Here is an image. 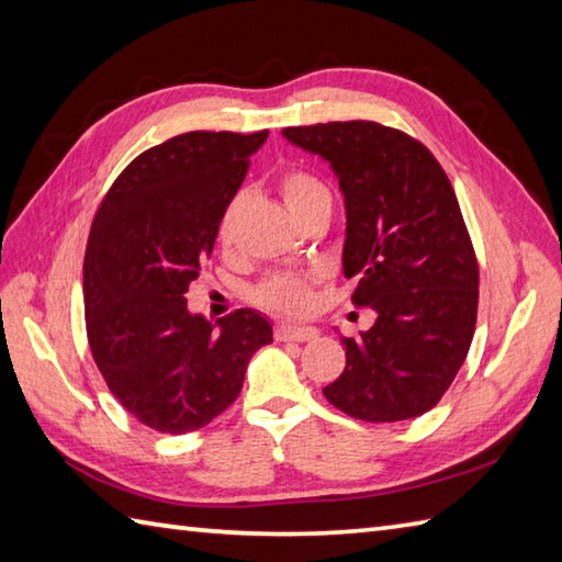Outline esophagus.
<instances>
[{"label": "esophagus", "instance_id": "obj_1", "mask_svg": "<svg viewBox=\"0 0 562 562\" xmlns=\"http://www.w3.org/2000/svg\"><path fill=\"white\" fill-rule=\"evenodd\" d=\"M274 336L282 342H306L318 338V328L314 326H280L274 330Z\"/></svg>", "mask_w": 562, "mask_h": 562}]
</instances>
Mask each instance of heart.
I'll use <instances>...</instances> for the list:
<instances>
[{
	"instance_id": "b5f03b06",
	"label": "heart",
	"mask_w": 562,
	"mask_h": 562,
	"mask_svg": "<svg viewBox=\"0 0 562 562\" xmlns=\"http://www.w3.org/2000/svg\"><path fill=\"white\" fill-rule=\"evenodd\" d=\"M280 190L284 198V205L290 207L292 214L302 212L306 207H314L318 202H330L328 188L318 181L316 176L306 171H290L282 176ZM236 202H232L226 212L222 214L220 222V238L226 241L232 232V220H234ZM312 300V292H308V280L296 278V274H274V278L266 280L256 290V302L272 312L280 314H302Z\"/></svg>"
}]
</instances>
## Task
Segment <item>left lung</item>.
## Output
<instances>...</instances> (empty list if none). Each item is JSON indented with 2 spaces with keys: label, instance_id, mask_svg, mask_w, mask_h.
<instances>
[{
  "label": "left lung",
  "instance_id": "1",
  "mask_svg": "<svg viewBox=\"0 0 562 562\" xmlns=\"http://www.w3.org/2000/svg\"><path fill=\"white\" fill-rule=\"evenodd\" d=\"M290 145L324 159L345 198L342 272L352 302L376 314L345 345L326 398L357 420L398 423L435 408L469 355L479 262L447 173L393 127L350 121L284 127Z\"/></svg>",
  "mask_w": 562,
  "mask_h": 562
}]
</instances>
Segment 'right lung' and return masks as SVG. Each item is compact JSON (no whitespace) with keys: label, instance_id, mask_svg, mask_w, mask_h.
Instances as JSON below:
<instances>
[{"label":"right lung","instance_id":"obj_1","mask_svg":"<svg viewBox=\"0 0 562 562\" xmlns=\"http://www.w3.org/2000/svg\"><path fill=\"white\" fill-rule=\"evenodd\" d=\"M268 130L186 133L117 176L83 256V312L93 360L113 396L166 435L205 427L236 401L272 324L238 308L212 324L186 292L210 258L222 214Z\"/></svg>","mask_w":562,"mask_h":562}]
</instances>
